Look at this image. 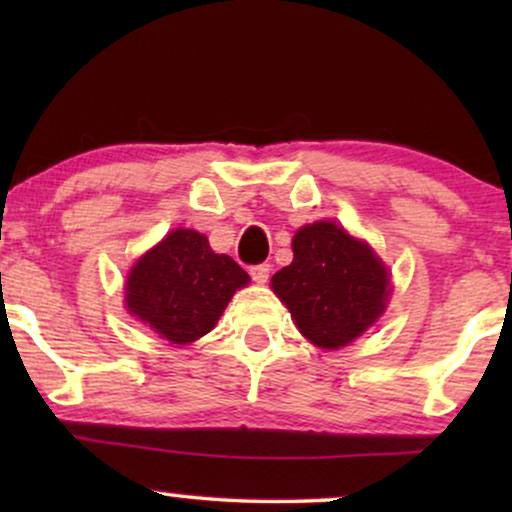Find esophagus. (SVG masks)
<instances>
[{
    "instance_id": "1",
    "label": "esophagus",
    "mask_w": 512,
    "mask_h": 512,
    "mask_svg": "<svg viewBox=\"0 0 512 512\" xmlns=\"http://www.w3.org/2000/svg\"><path fill=\"white\" fill-rule=\"evenodd\" d=\"M251 279H254L256 284H265L270 279V265L268 263H261V265H254V268L249 270Z\"/></svg>"
}]
</instances>
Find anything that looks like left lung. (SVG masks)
<instances>
[{
  "instance_id": "obj_1",
  "label": "left lung",
  "mask_w": 512,
  "mask_h": 512,
  "mask_svg": "<svg viewBox=\"0 0 512 512\" xmlns=\"http://www.w3.org/2000/svg\"><path fill=\"white\" fill-rule=\"evenodd\" d=\"M291 247V265L275 272L270 284L312 345L345 347L387 310V268L342 226L307 223L293 235Z\"/></svg>"
}]
</instances>
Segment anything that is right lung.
<instances>
[{
  "instance_id": "right-lung-1",
  "label": "right lung",
  "mask_w": 512,
  "mask_h": 512,
  "mask_svg": "<svg viewBox=\"0 0 512 512\" xmlns=\"http://www.w3.org/2000/svg\"><path fill=\"white\" fill-rule=\"evenodd\" d=\"M249 275L226 254H214L198 230L177 228L132 265L125 307L172 345L212 331Z\"/></svg>"
}]
</instances>
